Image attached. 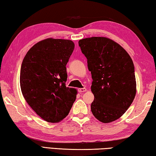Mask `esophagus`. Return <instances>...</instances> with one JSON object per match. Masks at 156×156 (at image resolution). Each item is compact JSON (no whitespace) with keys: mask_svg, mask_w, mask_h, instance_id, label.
Instances as JSON below:
<instances>
[{"mask_svg":"<svg viewBox=\"0 0 156 156\" xmlns=\"http://www.w3.org/2000/svg\"><path fill=\"white\" fill-rule=\"evenodd\" d=\"M87 90V89L85 88H79L78 89V91L79 92H80V93H81V92H86Z\"/></svg>","mask_w":156,"mask_h":156,"instance_id":"1","label":"esophagus"}]
</instances>
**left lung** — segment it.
<instances>
[{
    "label": "left lung",
    "mask_w": 156,
    "mask_h": 156,
    "mask_svg": "<svg viewBox=\"0 0 156 156\" xmlns=\"http://www.w3.org/2000/svg\"><path fill=\"white\" fill-rule=\"evenodd\" d=\"M79 46L92 74V112L102 122L116 121L129 108L136 95L132 59L121 46L107 37L85 38L79 41Z\"/></svg>",
    "instance_id": "1"
}]
</instances>
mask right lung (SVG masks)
I'll use <instances>...</instances> for the list:
<instances>
[{
  "instance_id": "add662e5",
  "label": "right lung",
  "mask_w": 156,
  "mask_h": 156,
  "mask_svg": "<svg viewBox=\"0 0 156 156\" xmlns=\"http://www.w3.org/2000/svg\"><path fill=\"white\" fill-rule=\"evenodd\" d=\"M74 48L71 40L48 38L32 46L22 63V93L30 107L47 122L64 119L76 99V90L65 84L66 66Z\"/></svg>"
}]
</instances>
